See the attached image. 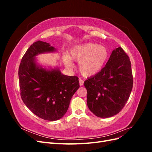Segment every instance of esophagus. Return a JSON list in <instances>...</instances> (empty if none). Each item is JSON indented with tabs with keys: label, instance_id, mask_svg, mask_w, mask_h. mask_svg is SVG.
Masks as SVG:
<instances>
[{
	"label": "esophagus",
	"instance_id": "esophagus-1",
	"mask_svg": "<svg viewBox=\"0 0 152 152\" xmlns=\"http://www.w3.org/2000/svg\"><path fill=\"white\" fill-rule=\"evenodd\" d=\"M79 84L80 86H82L84 84V80L81 79H79Z\"/></svg>",
	"mask_w": 152,
	"mask_h": 152
}]
</instances>
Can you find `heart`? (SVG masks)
I'll return each instance as SVG.
<instances>
[{
    "label": "heart",
    "instance_id": "heart-1",
    "mask_svg": "<svg viewBox=\"0 0 152 152\" xmlns=\"http://www.w3.org/2000/svg\"><path fill=\"white\" fill-rule=\"evenodd\" d=\"M71 57L79 61L80 72L84 76L94 75L102 70L108 58V49L102 45L89 42L77 45L71 50ZM68 66H72L70 58L65 57Z\"/></svg>",
    "mask_w": 152,
    "mask_h": 152
}]
</instances>
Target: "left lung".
Segmentation results:
<instances>
[{
  "instance_id": "1",
  "label": "left lung",
  "mask_w": 152,
  "mask_h": 152,
  "mask_svg": "<svg viewBox=\"0 0 152 152\" xmlns=\"http://www.w3.org/2000/svg\"><path fill=\"white\" fill-rule=\"evenodd\" d=\"M84 84L87 91V106L96 116L107 118L118 113L133 86L129 57L121 47L113 50L105 66Z\"/></svg>"
}]
</instances>
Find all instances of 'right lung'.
Returning <instances> with one entry per match:
<instances>
[{
  "label": "right lung",
  "instance_id": "right-lung-1",
  "mask_svg": "<svg viewBox=\"0 0 152 152\" xmlns=\"http://www.w3.org/2000/svg\"><path fill=\"white\" fill-rule=\"evenodd\" d=\"M55 50L49 43L34 42L23 56L18 70L23 102L35 115L49 121L59 120L66 113L71 98L80 87L77 76L37 66L35 56Z\"/></svg>",
  "mask_w": 152,
  "mask_h": 152
}]
</instances>
